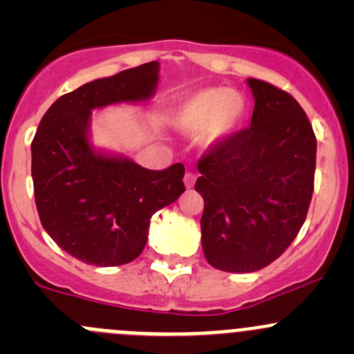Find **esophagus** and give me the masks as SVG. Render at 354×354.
Masks as SVG:
<instances>
[{
	"instance_id": "esophagus-1",
	"label": "esophagus",
	"mask_w": 354,
	"mask_h": 354,
	"mask_svg": "<svg viewBox=\"0 0 354 354\" xmlns=\"http://www.w3.org/2000/svg\"><path fill=\"white\" fill-rule=\"evenodd\" d=\"M185 187L187 188H192L195 185V181H197V174L194 173V171H187V174H185Z\"/></svg>"
}]
</instances>
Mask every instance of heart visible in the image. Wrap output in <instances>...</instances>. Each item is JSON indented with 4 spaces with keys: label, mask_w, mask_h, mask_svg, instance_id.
<instances>
[{
    "label": "heart",
    "mask_w": 354,
    "mask_h": 354,
    "mask_svg": "<svg viewBox=\"0 0 354 354\" xmlns=\"http://www.w3.org/2000/svg\"><path fill=\"white\" fill-rule=\"evenodd\" d=\"M246 116L248 101L240 91L205 87L174 102L169 124L180 133H197L200 149L212 151L241 130Z\"/></svg>",
    "instance_id": "b5f03b06"
}]
</instances>
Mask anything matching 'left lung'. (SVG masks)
<instances>
[{
    "mask_svg": "<svg viewBox=\"0 0 354 354\" xmlns=\"http://www.w3.org/2000/svg\"><path fill=\"white\" fill-rule=\"evenodd\" d=\"M250 128L198 162L202 248L224 272H255L283 255L306 219L317 140L301 106L281 88L246 78Z\"/></svg>",
    "mask_w": 354,
    "mask_h": 354,
    "instance_id": "left-lung-1",
    "label": "left lung"
}]
</instances>
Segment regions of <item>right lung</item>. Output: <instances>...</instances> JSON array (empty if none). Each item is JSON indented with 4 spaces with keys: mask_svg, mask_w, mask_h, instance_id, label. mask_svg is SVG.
Instances as JSON below:
<instances>
[{
    "mask_svg": "<svg viewBox=\"0 0 354 354\" xmlns=\"http://www.w3.org/2000/svg\"><path fill=\"white\" fill-rule=\"evenodd\" d=\"M159 63L97 78L62 95L32 140L35 205L46 233L75 259L97 267L137 259L151 217L185 192L183 164L151 171L92 144V111L154 97Z\"/></svg>",
    "mask_w": 354,
    "mask_h": 354,
    "instance_id": "right-lung-1",
    "label": "right lung"
}]
</instances>
